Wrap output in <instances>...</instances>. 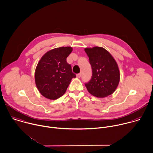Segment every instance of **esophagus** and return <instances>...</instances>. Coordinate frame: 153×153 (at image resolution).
Returning <instances> with one entry per match:
<instances>
[{"label":"esophagus","mask_w":153,"mask_h":153,"mask_svg":"<svg viewBox=\"0 0 153 153\" xmlns=\"http://www.w3.org/2000/svg\"><path fill=\"white\" fill-rule=\"evenodd\" d=\"M81 76H82V74H81V73H79V74H77V75H76V77H77V78H80V77H81Z\"/></svg>","instance_id":"esophagus-1"}]
</instances>
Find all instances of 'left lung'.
<instances>
[{
	"instance_id": "left-lung-1",
	"label": "left lung",
	"mask_w": 153,
	"mask_h": 153,
	"mask_svg": "<svg viewBox=\"0 0 153 153\" xmlns=\"http://www.w3.org/2000/svg\"><path fill=\"white\" fill-rule=\"evenodd\" d=\"M92 68V77L85 83L88 91L98 98H105L116 90L120 80L118 64L112 55L101 47L85 48Z\"/></svg>"
}]
</instances>
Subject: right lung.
I'll return each mask as SVG.
<instances>
[{"label":"right lung","mask_w":153,"mask_h":153,"mask_svg":"<svg viewBox=\"0 0 153 153\" xmlns=\"http://www.w3.org/2000/svg\"><path fill=\"white\" fill-rule=\"evenodd\" d=\"M72 50L71 47L53 48L38 62L35 72V83L40 94L46 98L56 100L62 96L71 79L76 77L66 60Z\"/></svg>","instance_id":"add662e5"}]
</instances>
